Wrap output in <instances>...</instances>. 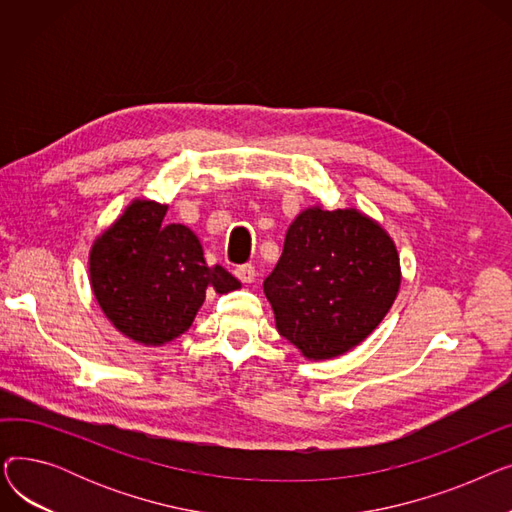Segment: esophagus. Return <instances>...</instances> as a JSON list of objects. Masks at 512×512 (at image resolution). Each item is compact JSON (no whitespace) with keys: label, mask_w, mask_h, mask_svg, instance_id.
<instances>
[{"label":"esophagus","mask_w":512,"mask_h":512,"mask_svg":"<svg viewBox=\"0 0 512 512\" xmlns=\"http://www.w3.org/2000/svg\"><path fill=\"white\" fill-rule=\"evenodd\" d=\"M234 274H236V278H238L240 282L251 284V282L255 280V267H253L251 263H242V265L236 267Z\"/></svg>","instance_id":"obj_1"}]
</instances>
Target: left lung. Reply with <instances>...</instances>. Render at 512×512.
<instances>
[{
  "instance_id": "left-lung-1",
  "label": "left lung",
  "mask_w": 512,
  "mask_h": 512,
  "mask_svg": "<svg viewBox=\"0 0 512 512\" xmlns=\"http://www.w3.org/2000/svg\"><path fill=\"white\" fill-rule=\"evenodd\" d=\"M400 286L386 230L357 209H305L263 290L278 332L313 361L363 342L390 311Z\"/></svg>"
}]
</instances>
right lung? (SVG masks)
<instances>
[{
  "label": "right lung",
  "mask_w": 512,
  "mask_h": 512,
  "mask_svg": "<svg viewBox=\"0 0 512 512\" xmlns=\"http://www.w3.org/2000/svg\"><path fill=\"white\" fill-rule=\"evenodd\" d=\"M168 205L134 201L91 249L95 299L112 324L141 344H164L191 328L207 290L240 282L222 265L209 267L191 228L164 224Z\"/></svg>",
  "instance_id": "right-lung-1"
}]
</instances>
